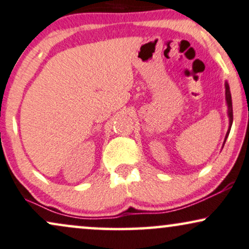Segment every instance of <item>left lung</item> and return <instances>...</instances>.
Here are the masks:
<instances>
[{
	"label": "left lung",
	"instance_id": "obj_1",
	"mask_svg": "<svg viewBox=\"0 0 249 249\" xmlns=\"http://www.w3.org/2000/svg\"><path fill=\"white\" fill-rule=\"evenodd\" d=\"M225 100H226V105H228V115H229V129L228 133H226L225 140H224L223 146L226 142V139L229 137L230 130H231L232 127V122H233V108H232V98H231V91H230V85L228 82H225Z\"/></svg>",
	"mask_w": 249,
	"mask_h": 249
}]
</instances>
